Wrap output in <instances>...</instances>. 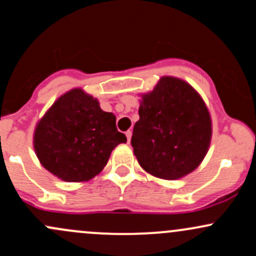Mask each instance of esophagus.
Segmentation results:
<instances>
[{"mask_svg":"<svg viewBox=\"0 0 256 256\" xmlns=\"http://www.w3.org/2000/svg\"><path fill=\"white\" fill-rule=\"evenodd\" d=\"M125 135H126V137H128V142H130L131 136H132V131L128 130V131H126V132H125Z\"/></svg>","mask_w":256,"mask_h":256,"instance_id":"obj_1","label":"esophagus"}]
</instances>
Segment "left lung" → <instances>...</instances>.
Wrapping results in <instances>:
<instances>
[{
	"mask_svg": "<svg viewBox=\"0 0 256 256\" xmlns=\"http://www.w3.org/2000/svg\"><path fill=\"white\" fill-rule=\"evenodd\" d=\"M131 146L152 176L174 180L202 162L211 141V118L198 92L184 80L162 77L142 96Z\"/></svg>",
	"mask_w": 256,
	"mask_h": 256,
	"instance_id": "left-lung-1",
	"label": "left lung"
}]
</instances>
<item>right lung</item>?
Listing matches in <instances>:
<instances>
[{
	"label": "right lung",
	"instance_id": "obj_1",
	"mask_svg": "<svg viewBox=\"0 0 256 256\" xmlns=\"http://www.w3.org/2000/svg\"><path fill=\"white\" fill-rule=\"evenodd\" d=\"M116 118L96 99L72 90L58 99L36 125L34 150L45 169L64 182H87L103 170L126 136Z\"/></svg>",
	"mask_w": 256,
	"mask_h": 256
}]
</instances>
